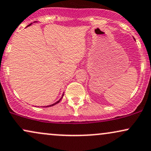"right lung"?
Listing matches in <instances>:
<instances>
[{"label": "right lung", "mask_w": 151, "mask_h": 151, "mask_svg": "<svg viewBox=\"0 0 151 151\" xmlns=\"http://www.w3.org/2000/svg\"><path fill=\"white\" fill-rule=\"evenodd\" d=\"M31 24H29V25H28V26H27V27L30 26V25H31ZM63 96H62V98H61V99H60V100H59V101H57V102H56V103H53V104H52V105H48V106H46V107H50V106H52V105H55V104H57V103H59V102H60V101H61V99H63Z\"/></svg>", "instance_id": "1"}]
</instances>
